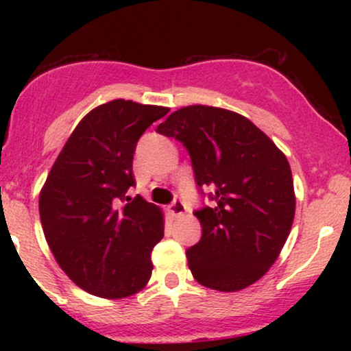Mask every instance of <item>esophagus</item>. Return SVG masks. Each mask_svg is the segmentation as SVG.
I'll list each match as a JSON object with an SVG mask.
<instances>
[{"instance_id": "obj_1", "label": "esophagus", "mask_w": 351, "mask_h": 351, "mask_svg": "<svg viewBox=\"0 0 351 351\" xmlns=\"http://www.w3.org/2000/svg\"><path fill=\"white\" fill-rule=\"evenodd\" d=\"M184 211H186V209H184V204H183V201H181V199H175L170 204V206H168V213H170V215L175 216V217L183 216Z\"/></svg>"}]
</instances>
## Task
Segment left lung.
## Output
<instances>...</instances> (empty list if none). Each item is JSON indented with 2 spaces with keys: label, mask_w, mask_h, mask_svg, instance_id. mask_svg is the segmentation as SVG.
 <instances>
[{
  "label": "left lung",
  "mask_w": 351,
  "mask_h": 351,
  "mask_svg": "<svg viewBox=\"0 0 351 351\" xmlns=\"http://www.w3.org/2000/svg\"><path fill=\"white\" fill-rule=\"evenodd\" d=\"M188 150L201 196L199 243L186 251L201 285L236 292L276 263L291 232L295 195L291 165L245 117L217 107H183L156 127Z\"/></svg>",
  "instance_id": "obj_1"
}]
</instances>
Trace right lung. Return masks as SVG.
Segmentation results:
<instances>
[{
	"label": "right lung",
	"instance_id": "right-lung-1",
	"mask_svg": "<svg viewBox=\"0 0 351 351\" xmlns=\"http://www.w3.org/2000/svg\"><path fill=\"white\" fill-rule=\"evenodd\" d=\"M170 112L117 99L80 120L47 175L39 216L56 261L82 291L134 295L152 277L163 216L135 186L134 153L148 127Z\"/></svg>",
	"mask_w": 351,
	"mask_h": 351
}]
</instances>
